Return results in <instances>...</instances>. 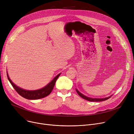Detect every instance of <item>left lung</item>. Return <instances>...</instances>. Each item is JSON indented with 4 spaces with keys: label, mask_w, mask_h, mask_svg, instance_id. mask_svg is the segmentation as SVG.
<instances>
[{
    "label": "left lung",
    "mask_w": 134,
    "mask_h": 134,
    "mask_svg": "<svg viewBox=\"0 0 134 134\" xmlns=\"http://www.w3.org/2000/svg\"><path fill=\"white\" fill-rule=\"evenodd\" d=\"M76 92L78 93V94L83 99H85V100H87L88 101H90V102H102V101H104V100H106L108 99H109V98L112 96H110L109 97H107V98H90V97H86V96L82 94L81 93H80L79 91L76 89Z\"/></svg>",
    "instance_id": "left-lung-1"
}]
</instances>
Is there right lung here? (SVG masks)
I'll list each match as a JSON object with an SVG mask.
<instances>
[{"label":"right lung","mask_w":134,"mask_h":134,"mask_svg":"<svg viewBox=\"0 0 134 134\" xmlns=\"http://www.w3.org/2000/svg\"><path fill=\"white\" fill-rule=\"evenodd\" d=\"M61 73L59 74L56 75L55 78L51 81L50 83H49L47 85H46L43 88H42L40 90H25L23 88H21L16 85L10 79L9 76L8 75V73H7V76H8V78L13 86V87L15 88V90L17 91V92L23 98H25L27 99H38L41 98H43L44 97H47L49 94L51 93L55 84V82L56 80L58 79L59 76L60 75Z\"/></svg>","instance_id":"1"}]
</instances>
